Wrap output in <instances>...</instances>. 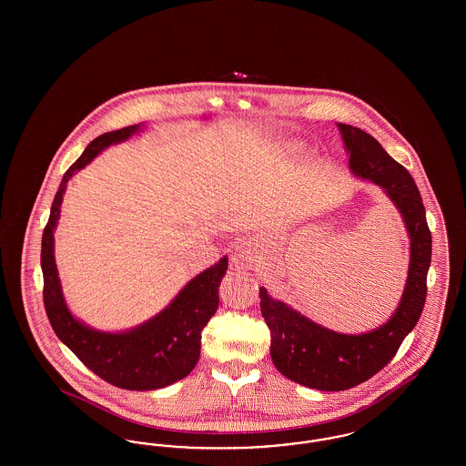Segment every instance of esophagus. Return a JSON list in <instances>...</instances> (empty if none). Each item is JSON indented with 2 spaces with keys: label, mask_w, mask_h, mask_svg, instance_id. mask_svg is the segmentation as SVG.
<instances>
[{
  "label": "esophagus",
  "mask_w": 466,
  "mask_h": 466,
  "mask_svg": "<svg viewBox=\"0 0 466 466\" xmlns=\"http://www.w3.org/2000/svg\"><path fill=\"white\" fill-rule=\"evenodd\" d=\"M257 257V248L255 243L251 241H243V243L238 244L236 249H234V255H232V262L234 266L243 267L251 264Z\"/></svg>",
  "instance_id": "1"
}]
</instances>
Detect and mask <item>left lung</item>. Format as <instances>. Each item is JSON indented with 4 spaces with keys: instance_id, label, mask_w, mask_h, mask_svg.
Listing matches in <instances>:
<instances>
[{
    "instance_id": "obj_1",
    "label": "left lung",
    "mask_w": 466,
    "mask_h": 466,
    "mask_svg": "<svg viewBox=\"0 0 466 466\" xmlns=\"http://www.w3.org/2000/svg\"><path fill=\"white\" fill-rule=\"evenodd\" d=\"M351 173L376 183L399 209L410 239L405 289L391 318L365 333L333 332L260 289V310L270 330V358L289 380L321 391H344L376 376L412 332L426 300L431 232L421 194L409 171L388 156L370 134L337 124Z\"/></svg>"
}]
</instances>
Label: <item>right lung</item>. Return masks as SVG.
Masks as SVG:
<instances>
[{
    "instance_id": "right-lung-1",
    "label": "right lung",
    "mask_w": 466,
    "mask_h": 466,
    "mask_svg": "<svg viewBox=\"0 0 466 466\" xmlns=\"http://www.w3.org/2000/svg\"><path fill=\"white\" fill-rule=\"evenodd\" d=\"M141 127L143 124H136L90 141L61 179L42 238L44 304L54 332L96 376L133 391L166 388L194 370L199 361L200 332L218 308V287L228 267L227 257H223L179 289L166 309L124 332L92 329L71 314L54 257V230L61 217L67 181L105 148L127 141Z\"/></svg>"
}]
</instances>
